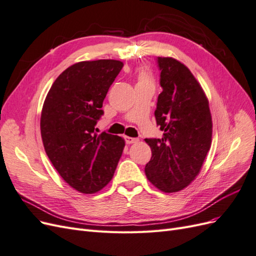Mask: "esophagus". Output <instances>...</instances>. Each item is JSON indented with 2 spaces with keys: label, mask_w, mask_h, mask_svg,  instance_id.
I'll return each instance as SVG.
<instances>
[{
  "label": "esophagus",
  "mask_w": 256,
  "mask_h": 256,
  "mask_svg": "<svg viewBox=\"0 0 256 256\" xmlns=\"http://www.w3.org/2000/svg\"><path fill=\"white\" fill-rule=\"evenodd\" d=\"M125 141L127 144H132V143H136L138 140L136 138H130V136H125Z\"/></svg>",
  "instance_id": "obj_1"
}]
</instances>
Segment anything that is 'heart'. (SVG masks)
I'll return each mask as SVG.
<instances>
[{"instance_id": "1", "label": "heart", "mask_w": 256, "mask_h": 256, "mask_svg": "<svg viewBox=\"0 0 256 256\" xmlns=\"http://www.w3.org/2000/svg\"><path fill=\"white\" fill-rule=\"evenodd\" d=\"M138 83H140V82H150V76L148 72L145 70V69H141V70L138 72Z\"/></svg>"}]
</instances>
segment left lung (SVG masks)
I'll list each match as a JSON object with an SVG mask.
<instances>
[{
  "label": "left lung",
  "mask_w": 256,
  "mask_h": 256,
  "mask_svg": "<svg viewBox=\"0 0 256 256\" xmlns=\"http://www.w3.org/2000/svg\"><path fill=\"white\" fill-rule=\"evenodd\" d=\"M160 85L154 111L161 138H145L152 158L145 174L166 193L189 186L198 175L210 150L212 120L209 102L200 84L180 60L158 58Z\"/></svg>",
  "instance_id": "1"
}]
</instances>
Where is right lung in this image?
<instances>
[{
    "label": "right lung",
    "mask_w": 256,
    "mask_h": 256,
    "mask_svg": "<svg viewBox=\"0 0 256 256\" xmlns=\"http://www.w3.org/2000/svg\"><path fill=\"white\" fill-rule=\"evenodd\" d=\"M122 66L116 60L76 63L53 82L42 106L46 154L62 178L84 194L110 182L125 147L122 138L95 131L106 92Z\"/></svg>",
    "instance_id": "add662e5"
}]
</instances>
